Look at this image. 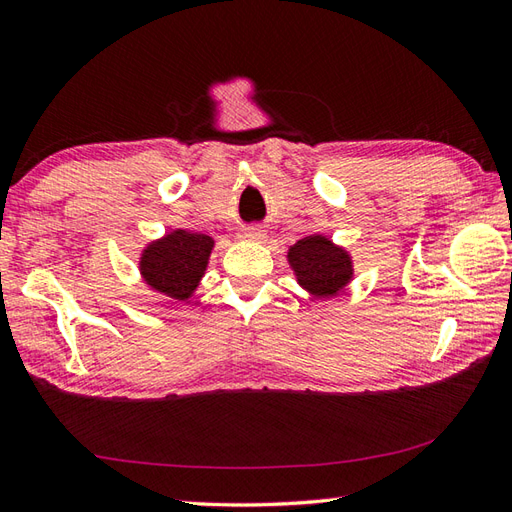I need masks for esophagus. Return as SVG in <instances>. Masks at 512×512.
<instances>
[{
	"label": "esophagus",
	"mask_w": 512,
	"mask_h": 512,
	"mask_svg": "<svg viewBox=\"0 0 512 512\" xmlns=\"http://www.w3.org/2000/svg\"><path fill=\"white\" fill-rule=\"evenodd\" d=\"M245 239H247V241H254V243H262V241L267 239V230H262V228H258V226L247 228V230H245Z\"/></svg>",
	"instance_id": "esophagus-1"
}]
</instances>
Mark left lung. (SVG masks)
Wrapping results in <instances>:
<instances>
[{
	"instance_id": "obj_1",
	"label": "left lung",
	"mask_w": 512,
	"mask_h": 512,
	"mask_svg": "<svg viewBox=\"0 0 512 512\" xmlns=\"http://www.w3.org/2000/svg\"><path fill=\"white\" fill-rule=\"evenodd\" d=\"M286 258L297 284L312 297H336L353 280L351 254L323 234L299 239L288 247Z\"/></svg>"
}]
</instances>
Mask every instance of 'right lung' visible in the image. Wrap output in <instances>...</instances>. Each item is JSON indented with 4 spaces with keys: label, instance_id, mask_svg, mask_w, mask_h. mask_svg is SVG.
<instances>
[{
    "label": "right lung",
    "instance_id": "add662e5",
    "mask_svg": "<svg viewBox=\"0 0 512 512\" xmlns=\"http://www.w3.org/2000/svg\"><path fill=\"white\" fill-rule=\"evenodd\" d=\"M215 247L213 237L176 228L150 241L140 254L144 284L163 297L187 301L204 278Z\"/></svg>",
    "mask_w": 512,
    "mask_h": 512
}]
</instances>
